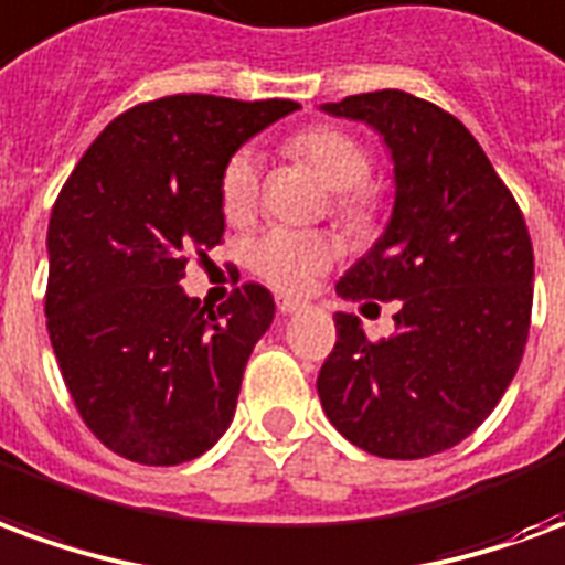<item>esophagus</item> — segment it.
Wrapping results in <instances>:
<instances>
[{"label": "esophagus", "instance_id": "34e87169", "mask_svg": "<svg viewBox=\"0 0 565 565\" xmlns=\"http://www.w3.org/2000/svg\"><path fill=\"white\" fill-rule=\"evenodd\" d=\"M275 306H278V311H281V315H294V311H302V308H306V302H302V299H294V296L278 294L275 296Z\"/></svg>", "mask_w": 565, "mask_h": 565}]
</instances>
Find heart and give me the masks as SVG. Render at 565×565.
Segmentation results:
<instances>
[{
  "label": "heart",
  "instance_id": "heart-1",
  "mask_svg": "<svg viewBox=\"0 0 565 565\" xmlns=\"http://www.w3.org/2000/svg\"><path fill=\"white\" fill-rule=\"evenodd\" d=\"M287 150L306 162L332 193V211L351 226L375 217L379 196L369 190L372 157L360 141L335 127H311L290 139ZM221 205L226 221H247L259 205V153L254 148L235 150L221 174ZM335 245L327 235L275 226L247 245V266L281 290H306L320 271L330 269Z\"/></svg>",
  "mask_w": 565,
  "mask_h": 565
}]
</instances>
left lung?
Listing matches in <instances>:
<instances>
[{
    "instance_id": "left-lung-1",
    "label": "left lung",
    "mask_w": 565,
    "mask_h": 565,
    "mask_svg": "<svg viewBox=\"0 0 565 565\" xmlns=\"http://www.w3.org/2000/svg\"><path fill=\"white\" fill-rule=\"evenodd\" d=\"M320 111L375 129L396 186L384 233L335 294L399 306L396 332L381 342H369L360 318L335 315L320 405L375 457L441 454L484 424L521 366L533 311L526 223L472 132L438 105L379 90Z\"/></svg>"
}]
</instances>
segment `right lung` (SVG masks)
I'll return each mask as SVG.
<instances>
[{
	"mask_svg": "<svg viewBox=\"0 0 565 565\" xmlns=\"http://www.w3.org/2000/svg\"><path fill=\"white\" fill-rule=\"evenodd\" d=\"M290 99L181 93L99 132L47 223V332L93 436L145 466L196 460L233 424L247 356L275 299L242 284L217 311L181 287L186 257L221 245V174Z\"/></svg>",
	"mask_w": 565,
	"mask_h": 565,
	"instance_id": "right-lung-1",
	"label": "right lung"
}]
</instances>
